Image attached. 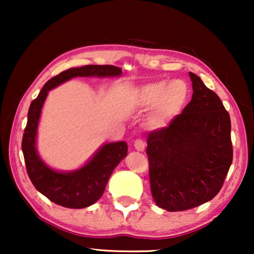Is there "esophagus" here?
I'll return each mask as SVG.
<instances>
[{
  "label": "esophagus",
  "instance_id": "esophagus-1",
  "mask_svg": "<svg viewBox=\"0 0 254 254\" xmlns=\"http://www.w3.org/2000/svg\"><path fill=\"white\" fill-rule=\"evenodd\" d=\"M134 147L138 151H143L145 148V142L143 140H141V138H137V140H135L134 142Z\"/></svg>",
  "mask_w": 254,
  "mask_h": 254
}]
</instances>
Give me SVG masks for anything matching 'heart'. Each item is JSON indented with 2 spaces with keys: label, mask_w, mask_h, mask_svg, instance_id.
Segmentation results:
<instances>
[{
  "label": "heart",
  "mask_w": 254,
  "mask_h": 254,
  "mask_svg": "<svg viewBox=\"0 0 254 254\" xmlns=\"http://www.w3.org/2000/svg\"><path fill=\"white\" fill-rule=\"evenodd\" d=\"M190 95L189 85L183 79L150 83L137 91V103L142 107H156L150 117L154 126H163L177 116L185 105Z\"/></svg>",
  "instance_id": "heart-1"
}]
</instances>
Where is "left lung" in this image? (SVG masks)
I'll return each instance as SVG.
<instances>
[{
    "label": "left lung",
    "instance_id": "left-lung-1",
    "mask_svg": "<svg viewBox=\"0 0 254 254\" xmlns=\"http://www.w3.org/2000/svg\"><path fill=\"white\" fill-rule=\"evenodd\" d=\"M193 95L183 112L147 138L150 190L169 211L197 207L216 196L232 163L231 121L216 93L190 72Z\"/></svg>",
    "mask_w": 254,
    "mask_h": 254
}]
</instances>
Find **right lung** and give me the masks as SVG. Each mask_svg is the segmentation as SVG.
<instances>
[{
  "mask_svg": "<svg viewBox=\"0 0 254 254\" xmlns=\"http://www.w3.org/2000/svg\"><path fill=\"white\" fill-rule=\"evenodd\" d=\"M121 68L111 64H88L70 68L52 77L39 95L31 103L27 113V124L24 129L22 150L27 175L33 186L52 202L62 207H89L100 199L105 190L110 176L116 166L126 157L127 143L125 141L107 143L93 156L88 164L74 172L62 173L45 165L36 150V135L41 107L51 89L76 76H119Z\"/></svg>",
  "mask_w": 254,
  "mask_h": 254,
  "instance_id": "add662e5",
  "label": "right lung"
}]
</instances>
